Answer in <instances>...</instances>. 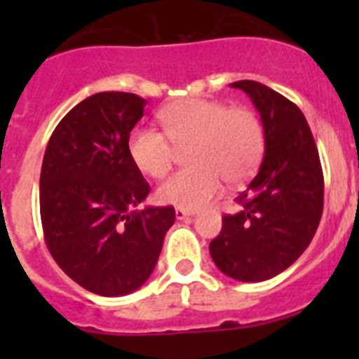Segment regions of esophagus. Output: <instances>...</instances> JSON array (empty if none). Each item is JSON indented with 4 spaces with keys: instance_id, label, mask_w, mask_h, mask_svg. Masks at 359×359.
<instances>
[{
    "instance_id": "obj_1",
    "label": "esophagus",
    "mask_w": 359,
    "mask_h": 359,
    "mask_svg": "<svg viewBox=\"0 0 359 359\" xmlns=\"http://www.w3.org/2000/svg\"><path fill=\"white\" fill-rule=\"evenodd\" d=\"M194 215V212L192 210H187V208H176V219H187V217H192Z\"/></svg>"
}]
</instances>
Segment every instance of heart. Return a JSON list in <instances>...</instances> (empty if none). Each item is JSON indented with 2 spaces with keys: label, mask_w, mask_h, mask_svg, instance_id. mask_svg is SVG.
I'll list each match as a JSON object with an SVG mask.
<instances>
[{
  "label": "heart",
  "mask_w": 359,
  "mask_h": 359,
  "mask_svg": "<svg viewBox=\"0 0 359 359\" xmlns=\"http://www.w3.org/2000/svg\"><path fill=\"white\" fill-rule=\"evenodd\" d=\"M163 133L140 128L129 136V154L151 177L172 169L176 149L190 147L194 167L183 169L158 189L161 203L196 210L221 194L224 182L253 174L264 152V128L248 107H230L207 98H183L158 113Z\"/></svg>",
  "instance_id": "b5f03b06"
}]
</instances>
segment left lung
I'll return each mask as SVG.
<instances>
[{
    "mask_svg": "<svg viewBox=\"0 0 359 359\" xmlns=\"http://www.w3.org/2000/svg\"><path fill=\"white\" fill-rule=\"evenodd\" d=\"M252 98L264 128V160L223 217L210 255L224 275L261 282L282 273L306 252L323 210V172L304 113L255 81L230 84Z\"/></svg>",
    "mask_w": 359,
    "mask_h": 359,
    "instance_id": "left-lung-1",
    "label": "left lung"
}]
</instances>
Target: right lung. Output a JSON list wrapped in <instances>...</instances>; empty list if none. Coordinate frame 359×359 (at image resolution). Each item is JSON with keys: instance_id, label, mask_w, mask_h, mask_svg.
Wrapping results in <instances>:
<instances>
[{"instance_id": "obj_1", "label": "right lung", "mask_w": 359, "mask_h": 359, "mask_svg": "<svg viewBox=\"0 0 359 359\" xmlns=\"http://www.w3.org/2000/svg\"><path fill=\"white\" fill-rule=\"evenodd\" d=\"M145 98L104 91L57 123L41 167L44 241L59 268L102 297L129 294L151 277L174 207L133 210L149 183L129 154Z\"/></svg>"}]
</instances>
